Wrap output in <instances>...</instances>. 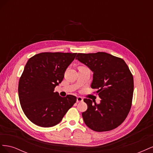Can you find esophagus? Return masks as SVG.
<instances>
[{
    "label": "esophagus",
    "instance_id": "obj_1",
    "mask_svg": "<svg viewBox=\"0 0 153 153\" xmlns=\"http://www.w3.org/2000/svg\"><path fill=\"white\" fill-rule=\"evenodd\" d=\"M82 101H83V98H82V97H80V96L77 97V98H76V102H77V103H80V102H82Z\"/></svg>",
    "mask_w": 153,
    "mask_h": 153
}]
</instances>
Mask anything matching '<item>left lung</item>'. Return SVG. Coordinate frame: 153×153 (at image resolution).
I'll use <instances>...</instances> for the list:
<instances>
[{"label": "left lung", "mask_w": 153, "mask_h": 153, "mask_svg": "<svg viewBox=\"0 0 153 153\" xmlns=\"http://www.w3.org/2000/svg\"><path fill=\"white\" fill-rule=\"evenodd\" d=\"M76 59L93 72L91 88L101 98L99 104L84 100L87 105L82 113L85 124L98 132L117 128L126 119L132 103L133 77L126 63L105 52L78 53Z\"/></svg>", "instance_id": "8db88e82"}]
</instances>
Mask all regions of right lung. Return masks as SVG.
Returning a JSON list of instances; mask_svg holds the SVG:
<instances>
[{
	"instance_id": "1",
	"label": "right lung",
	"mask_w": 153,
	"mask_h": 153,
	"mask_svg": "<svg viewBox=\"0 0 153 153\" xmlns=\"http://www.w3.org/2000/svg\"><path fill=\"white\" fill-rule=\"evenodd\" d=\"M76 53L43 52L27 61L18 84L22 108L30 121L41 127H52L61 121L76 97L60 96L54 92Z\"/></svg>"
}]
</instances>
